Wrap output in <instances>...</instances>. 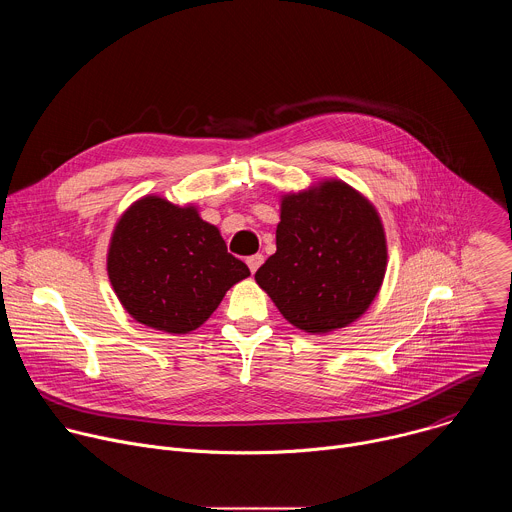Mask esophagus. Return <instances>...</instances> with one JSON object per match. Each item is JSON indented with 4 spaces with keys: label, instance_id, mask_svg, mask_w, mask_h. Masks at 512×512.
<instances>
[{
    "label": "esophagus",
    "instance_id": "1",
    "mask_svg": "<svg viewBox=\"0 0 512 512\" xmlns=\"http://www.w3.org/2000/svg\"><path fill=\"white\" fill-rule=\"evenodd\" d=\"M261 263H263V255H251V257H247V265H249V269H251V273H255L259 267H261Z\"/></svg>",
    "mask_w": 512,
    "mask_h": 512
}]
</instances>
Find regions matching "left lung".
<instances>
[{"label":"left lung","instance_id":"left-lung-1","mask_svg":"<svg viewBox=\"0 0 512 512\" xmlns=\"http://www.w3.org/2000/svg\"><path fill=\"white\" fill-rule=\"evenodd\" d=\"M275 245L255 281L281 316L304 332L350 326L383 285V221L375 204L342 180L283 194Z\"/></svg>","mask_w":512,"mask_h":512}]
</instances>
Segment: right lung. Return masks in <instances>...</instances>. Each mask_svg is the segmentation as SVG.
Returning <instances> with one entry per match:
<instances>
[{"label": "right lung", "instance_id": "right-lung-1", "mask_svg": "<svg viewBox=\"0 0 512 512\" xmlns=\"http://www.w3.org/2000/svg\"><path fill=\"white\" fill-rule=\"evenodd\" d=\"M107 273L125 312L168 334L200 328L227 291L251 275L194 204L178 206L156 194L135 200L119 216Z\"/></svg>", "mask_w": 512, "mask_h": 512}]
</instances>
